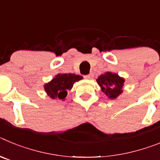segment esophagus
Instances as JSON below:
<instances>
[{"label":"esophagus","mask_w":160,"mask_h":160,"mask_svg":"<svg viewBox=\"0 0 160 160\" xmlns=\"http://www.w3.org/2000/svg\"><path fill=\"white\" fill-rule=\"evenodd\" d=\"M84 78L86 79H91L93 78L92 73H89V74H87V75H84Z\"/></svg>","instance_id":"obj_1"}]
</instances>
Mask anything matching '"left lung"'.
<instances>
[{
	"label": "left lung",
	"mask_w": 160,
	"mask_h": 160,
	"mask_svg": "<svg viewBox=\"0 0 160 160\" xmlns=\"http://www.w3.org/2000/svg\"><path fill=\"white\" fill-rule=\"evenodd\" d=\"M101 90L110 99H115L122 93L125 79L118 73L106 72L98 76L96 80Z\"/></svg>",
	"instance_id": "obj_1"
}]
</instances>
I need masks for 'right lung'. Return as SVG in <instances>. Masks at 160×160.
<instances>
[{
    "mask_svg": "<svg viewBox=\"0 0 160 160\" xmlns=\"http://www.w3.org/2000/svg\"><path fill=\"white\" fill-rule=\"evenodd\" d=\"M81 79L82 76L74 73H58L51 81L44 85V89L50 98L64 101L68 90H71L73 83Z\"/></svg>",
    "mask_w": 160,
    "mask_h": 160,
    "instance_id": "add662e5",
    "label": "right lung"
}]
</instances>
